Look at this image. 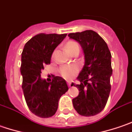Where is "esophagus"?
Returning <instances> with one entry per match:
<instances>
[{"label": "esophagus", "instance_id": "1", "mask_svg": "<svg viewBox=\"0 0 132 132\" xmlns=\"http://www.w3.org/2000/svg\"><path fill=\"white\" fill-rule=\"evenodd\" d=\"M67 84H68V86H72V82L68 80V81H67Z\"/></svg>", "mask_w": 132, "mask_h": 132}]
</instances>
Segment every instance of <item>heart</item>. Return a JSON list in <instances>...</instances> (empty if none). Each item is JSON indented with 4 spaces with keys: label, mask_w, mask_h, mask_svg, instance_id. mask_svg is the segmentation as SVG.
Here are the masks:
<instances>
[{
    "label": "heart",
    "mask_w": 132,
    "mask_h": 132,
    "mask_svg": "<svg viewBox=\"0 0 132 132\" xmlns=\"http://www.w3.org/2000/svg\"><path fill=\"white\" fill-rule=\"evenodd\" d=\"M66 49L70 54L72 55L73 53L80 51V46L76 41L69 40L66 43ZM76 71H77V68L75 66H63L60 69V73L63 77L69 78L74 75V74L76 72Z\"/></svg>",
    "instance_id": "heart-1"
}]
</instances>
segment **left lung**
Segmentation results:
<instances>
[{"mask_svg":"<svg viewBox=\"0 0 132 132\" xmlns=\"http://www.w3.org/2000/svg\"><path fill=\"white\" fill-rule=\"evenodd\" d=\"M68 35L80 44L85 59L77 78L80 84L71 86L79 89L78 96L72 100L73 106L82 116H94L105 108L111 91L112 55L105 40L92 30Z\"/></svg>","mask_w":132,"mask_h":132,"instance_id":"left-lung-1","label":"left lung"}]
</instances>
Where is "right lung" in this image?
<instances>
[{
    "label": "right lung",
    "mask_w": 132,
    "mask_h": 132,
    "mask_svg": "<svg viewBox=\"0 0 132 132\" xmlns=\"http://www.w3.org/2000/svg\"><path fill=\"white\" fill-rule=\"evenodd\" d=\"M66 35L40 33L32 37L23 49L22 89L29 110L37 117L53 116L57 110L60 97L69 89L66 80L61 77L55 76L49 83L40 77L44 65L50 63L54 50Z\"/></svg>",
    "instance_id": "add662e5"
}]
</instances>
